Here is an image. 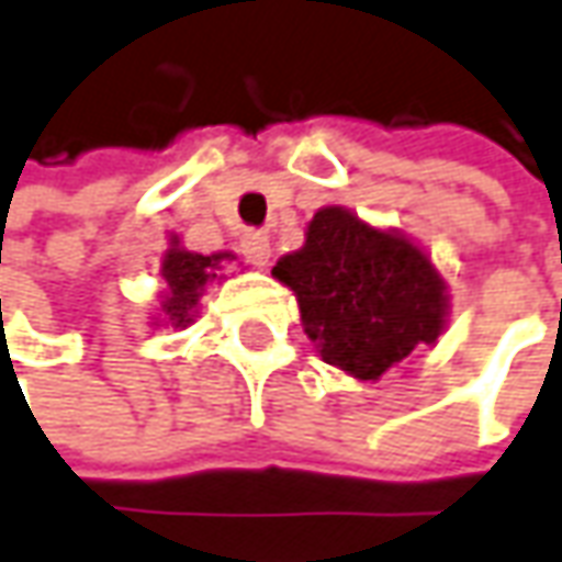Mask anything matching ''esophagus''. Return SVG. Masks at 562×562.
Listing matches in <instances>:
<instances>
[{
  "instance_id": "obj_1",
  "label": "esophagus",
  "mask_w": 562,
  "mask_h": 562,
  "mask_svg": "<svg viewBox=\"0 0 562 562\" xmlns=\"http://www.w3.org/2000/svg\"><path fill=\"white\" fill-rule=\"evenodd\" d=\"M239 255L248 263L263 267L267 258H270V239L263 233H258V229H248V233H243V239H239Z\"/></svg>"
}]
</instances>
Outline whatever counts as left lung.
<instances>
[{"label":"left lung","instance_id":"8db88e82","mask_svg":"<svg viewBox=\"0 0 562 562\" xmlns=\"http://www.w3.org/2000/svg\"><path fill=\"white\" fill-rule=\"evenodd\" d=\"M273 277L295 292L319 358L358 379L389 373L445 326V282L429 258L341 207L314 214L304 248Z\"/></svg>","mask_w":562,"mask_h":562}]
</instances>
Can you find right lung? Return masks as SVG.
<instances>
[{
	"label": "right lung",
	"mask_w": 562,
	"mask_h": 562,
	"mask_svg": "<svg viewBox=\"0 0 562 562\" xmlns=\"http://www.w3.org/2000/svg\"><path fill=\"white\" fill-rule=\"evenodd\" d=\"M223 255H192V251H183V248H170L165 255V280L170 295L165 301V311L170 314V319L177 323H189V311L195 307V301L202 295V285L214 273V267L221 261Z\"/></svg>",
	"instance_id": "right-lung-1"
}]
</instances>
